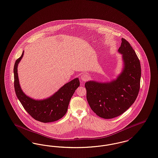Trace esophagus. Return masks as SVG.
Segmentation results:
<instances>
[{"label": "esophagus", "mask_w": 158, "mask_h": 158, "mask_svg": "<svg viewBox=\"0 0 158 158\" xmlns=\"http://www.w3.org/2000/svg\"><path fill=\"white\" fill-rule=\"evenodd\" d=\"M81 78L82 79V81L84 82V81H86L87 80L89 79V76L86 73H84V74H82L81 76Z\"/></svg>", "instance_id": "esophagus-1"}]
</instances>
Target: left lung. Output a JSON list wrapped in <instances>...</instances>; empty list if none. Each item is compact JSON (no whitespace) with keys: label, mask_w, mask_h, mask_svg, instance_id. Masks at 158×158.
<instances>
[{"label":"left lung","mask_w":158,"mask_h":158,"mask_svg":"<svg viewBox=\"0 0 158 158\" xmlns=\"http://www.w3.org/2000/svg\"><path fill=\"white\" fill-rule=\"evenodd\" d=\"M118 52L122 54L121 73L109 82L89 81L85 83L86 99L93 111L104 119H112L128 110L139 90L141 65L130 43L122 38Z\"/></svg>","instance_id":"obj_1"}]
</instances>
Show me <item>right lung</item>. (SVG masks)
<instances>
[{"mask_svg": "<svg viewBox=\"0 0 158 158\" xmlns=\"http://www.w3.org/2000/svg\"><path fill=\"white\" fill-rule=\"evenodd\" d=\"M24 55L18 58L14 64V88L17 97L23 107L35 120L47 123L62 118L75 90L79 86V78H75L64 85L51 97L43 100H35L26 95L21 88L18 76V65Z\"/></svg>", "mask_w": 158, "mask_h": 158, "instance_id": "add662e5", "label": "right lung"}]
</instances>
